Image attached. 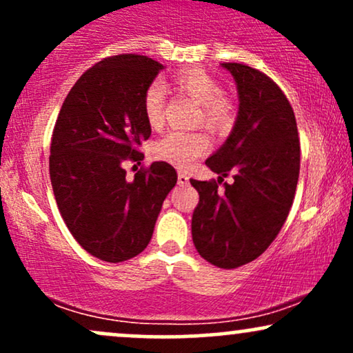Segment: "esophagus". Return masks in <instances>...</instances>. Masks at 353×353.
I'll return each instance as SVG.
<instances>
[{
	"label": "esophagus",
	"instance_id": "obj_1",
	"mask_svg": "<svg viewBox=\"0 0 353 353\" xmlns=\"http://www.w3.org/2000/svg\"><path fill=\"white\" fill-rule=\"evenodd\" d=\"M177 182H179V185H188L189 184V176L184 172H179L177 174Z\"/></svg>",
	"mask_w": 353,
	"mask_h": 353
}]
</instances>
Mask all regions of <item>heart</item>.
<instances>
[{
  "label": "heart",
  "mask_w": 353,
  "mask_h": 353,
  "mask_svg": "<svg viewBox=\"0 0 353 353\" xmlns=\"http://www.w3.org/2000/svg\"><path fill=\"white\" fill-rule=\"evenodd\" d=\"M174 84L179 91L189 94L190 98L201 103L205 125L214 131H222L232 123L234 108L230 101L222 94L221 83L202 68H188L174 74ZM165 86L161 81H152L145 88L143 96V111L148 124L151 128H159L164 119ZM209 137L202 131L184 132L169 131L154 144V154L157 159L188 168L197 157L208 152Z\"/></svg>",
  "instance_id": "obj_1"
}]
</instances>
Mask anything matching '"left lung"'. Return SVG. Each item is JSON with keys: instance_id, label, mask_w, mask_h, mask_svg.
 <instances>
[{"instance_id": "1", "label": "left lung", "mask_w": 353, "mask_h": 353, "mask_svg": "<svg viewBox=\"0 0 353 353\" xmlns=\"http://www.w3.org/2000/svg\"><path fill=\"white\" fill-rule=\"evenodd\" d=\"M237 86L239 111L225 143L205 164L234 182L224 193L216 181L190 184L199 192L192 214V241L201 257L221 269L257 259L282 229L297 189L301 143L294 109L264 72L239 63H222Z\"/></svg>"}]
</instances>
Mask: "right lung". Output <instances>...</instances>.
I'll list each match as a JSON object with an SVG mask.
<instances>
[{
    "label": "right lung",
    "mask_w": 353,
    "mask_h": 353,
    "mask_svg": "<svg viewBox=\"0 0 353 353\" xmlns=\"http://www.w3.org/2000/svg\"><path fill=\"white\" fill-rule=\"evenodd\" d=\"M161 70V63L136 54L94 64L71 88L52 131L50 177L61 217L79 245L104 262L143 252L177 182L164 161L132 181L123 169L151 136L143 96Z\"/></svg>",
    "instance_id": "add662e5"
}]
</instances>
